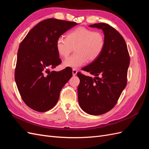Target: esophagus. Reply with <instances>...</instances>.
I'll return each mask as SVG.
<instances>
[{
    "instance_id": "34e87169",
    "label": "esophagus",
    "mask_w": 149,
    "mask_h": 149,
    "mask_svg": "<svg viewBox=\"0 0 149 149\" xmlns=\"http://www.w3.org/2000/svg\"><path fill=\"white\" fill-rule=\"evenodd\" d=\"M77 72H78L77 70L75 69V68L73 69V71H72V73H73V76L76 75V74H77Z\"/></svg>"
}]
</instances>
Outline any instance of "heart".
<instances>
[{
  "mask_svg": "<svg viewBox=\"0 0 149 149\" xmlns=\"http://www.w3.org/2000/svg\"><path fill=\"white\" fill-rule=\"evenodd\" d=\"M105 37L100 31L79 26L68 32L66 38L60 37L56 43L59 55L67 58L73 50V55L63 61V66L77 68L88 61H93L100 56L105 47Z\"/></svg>",
  "mask_w": 149,
  "mask_h": 149,
  "instance_id": "obj_1",
  "label": "heart"
}]
</instances>
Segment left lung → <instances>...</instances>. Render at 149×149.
<instances>
[{"mask_svg": "<svg viewBox=\"0 0 149 149\" xmlns=\"http://www.w3.org/2000/svg\"><path fill=\"white\" fill-rule=\"evenodd\" d=\"M90 26L102 30L106 43L100 56L82 69L96 77L77 73L78 102L86 113L98 116L115 106L125 88L130 56L124 38L114 28L104 23Z\"/></svg>", "mask_w": 149, "mask_h": 149, "instance_id": "obj_1", "label": "left lung"}]
</instances>
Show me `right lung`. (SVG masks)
I'll return each instance as SVG.
<instances>
[{
  "instance_id": "1",
  "label": "right lung",
  "mask_w": 149,
  "mask_h": 149,
  "mask_svg": "<svg viewBox=\"0 0 149 149\" xmlns=\"http://www.w3.org/2000/svg\"><path fill=\"white\" fill-rule=\"evenodd\" d=\"M77 25L74 22L47 19L35 25L19 45L15 80L22 100L38 112L56 105L62 88L72 76L71 68L50 71L61 60L56 48L58 38Z\"/></svg>"
}]
</instances>
